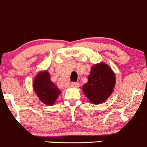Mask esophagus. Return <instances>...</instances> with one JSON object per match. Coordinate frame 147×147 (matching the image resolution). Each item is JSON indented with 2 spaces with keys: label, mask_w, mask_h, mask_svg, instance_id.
<instances>
[{
  "label": "esophagus",
  "mask_w": 147,
  "mask_h": 147,
  "mask_svg": "<svg viewBox=\"0 0 147 147\" xmlns=\"http://www.w3.org/2000/svg\"><path fill=\"white\" fill-rule=\"evenodd\" d=\"M70 86L72 87H79V86H80V84H79L78 82H72Z\"/></svg>",
  "instance_id": "1"
}]
</instances>
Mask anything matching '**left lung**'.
<instances>
[{
    "label": "left lung",
    "instance_id": "1",
    "mask_svg": "<svg viewBox=\"0 0 147 147\" xmlns=\"http://www.w3.org/2000/svg\"><path fill=\"white\" fill-rule=\"evenodd\" d=\"M116 78L112 69L104 63L93 66L88 82L83 86V91L93 104L105 102L112 94Z\"/></svg>",
    "mask_w": 147,
    "mask_h": 147
}]
</instances>
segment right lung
<instances>
[{"label": "right lung", "instance_id": "obj_1", "mask_svg": "<svg viewBox=\"0 0 147 147\" xmlns=\"http://www.w3.org/2000/svg\"><path fill=\"white\" fill-rule=\"evenodd\" d=\"M33 88L40 100L47 105H51L60 94L57 86L51 82L47 71L40 72L33 81Z\"/></svg>", "mask_w": 147, "mask_h": 147}]
</instances>
